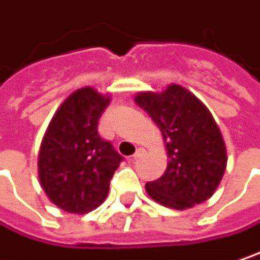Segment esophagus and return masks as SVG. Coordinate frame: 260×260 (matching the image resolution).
<instances>
[{
    "label": "esophagus",
    "mask_w": 260,
    "mask_h": 260,
    "mask_svg": "<svg viewBox=\"0 0 260 260\" xmlns=\"http://www.w3.org/2000/svg\"><path fill=\"white\" fill-rule=\"evenodd\" d=\"M144 151H145L144 148H138V150L135 151V154L132 156V160H137V159H140V157L144 154Z\"/></svg>",
    "instance_id": "obj_1"
}]
</instances>
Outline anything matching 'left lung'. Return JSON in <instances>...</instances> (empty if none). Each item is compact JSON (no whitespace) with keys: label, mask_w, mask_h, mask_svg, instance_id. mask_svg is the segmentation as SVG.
Listing matches in <instances>:
<instances>
[{"label":"left lung","mask_w":260,"mask_h":260,"mask_svg":"<svg viewBox=\"0 0 260 260\" xmlns=\"http://www.w3.org/2000/svg\"><path fill=\"white\" fill-rule=\"evenodd\" d=\"M134 100L159 126L168 151L166 171L145 184L147 194L176 210L206 202L226 169L225 143L209 109L176 84L161 92H138Z\"/></svg>","instance_id":"8db88e82"}]
</instances>
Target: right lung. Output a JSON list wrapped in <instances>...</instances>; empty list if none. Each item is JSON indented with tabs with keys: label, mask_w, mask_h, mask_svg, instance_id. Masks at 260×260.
Segmentation results:
<instances>
[{
	"label": "right lung",
	"mask_w": 260,
	"mask_h": 260,
	"mask_svg": "<svg viewBox=\"0 0 260 260\" xmlns=\"http://www.w3.org/2000/svg\"><path fill=\"white\" fill-rule=\"evenodd\" d=\"M110 97L92 86L72 92L54 113L38 156L39 184L50 202L84 215L106 200L110 179L122 161L99 135V119Z\"/></svg>",
	"instance_id": "add662e5"
}]
</instances>
